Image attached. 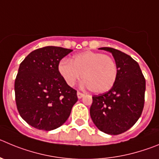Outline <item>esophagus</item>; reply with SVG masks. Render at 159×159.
<instances>
[{"label": "esophagus", "instance_id": "obj_1", "mask_svg": "<svg viewBox=\"0 0 159 159\" xmlns=\"http://www.w3.org/2000/svg\"><path fill=\"white\" fill-rule=\"evenodd\" d=\"M84 96V94H83V93L80 92V91L77 92V97H78V98H83Z\"/></svg>", "mask_w": 159, "mask_h": 159}]
</instances>
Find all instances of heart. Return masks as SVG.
I'll return each mask as SVG.
<instances>
[{
  "instance_id": "1",
  "label": "heart",
  "mask_w": 159,
  "mask_h": 159,
  "mask_svg": "<svg viewBox=\"0 0 159 159\" xmlns=\"http://www.w3.org/2000/svg\"><path fill=\"white\" fill-rule=\"evenodd\" d=\"M58 70L69 86L75 85L83 74L84 85L96 94L111 89L118 74L112 57L92 51L74 55L71 61L63 60L60 62Z\"/></svg>"
}]
</instances>
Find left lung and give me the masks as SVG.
Here are the masks:
<instances>
[{
    "mask_svg": "<svg viewBox=\"0 0 159 159\" xmlns=\"http://www.w3.org/2000/svg\"><path fill=\"white\" fill-rule=\"evenodd\" d=\"M101 49L113 54L118 74L110 91L92 96L90 114L100 131L119 135L131 129L142 114L146 80L139 64L129 55L110 47Z\"/></svg>",
    "mask_w": 159,
    "mask_h": 159,
    "instance_id": "left-lung-1",
    "label": "left lung"
}]
</instances>
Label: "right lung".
I'll return each instance as SVG.
<instances>
[{
  "instance_id": "add662e5",
  "label": "right lung",
  "mask_w": 159,
  "mask_h": 159,
  "mask_svg": "<svg viewBox=\"0 0 159 159\" xmlns=\"http://www.w3.org/2000/svg\"><path fill=\"white\" fill-rule=\"evenodd\" d=\"M72 49L39 48L20 65L15 80L17 110L28 125L50 131L61 126L78 100L77 91L67 84L58 70L61 60Z\"/></svg>"
}]
</instances>
